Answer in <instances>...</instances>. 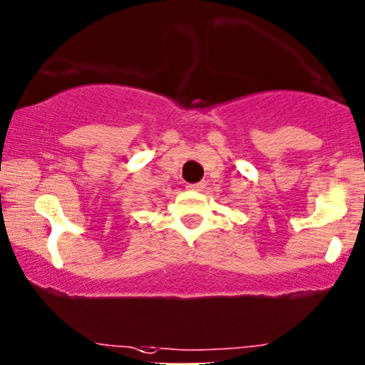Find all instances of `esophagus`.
Instances as JSON below:
<instances>
[{"mask_svg": "<svg viewBox=\"0 0 365 365\" xmlns=\"http://www.w3.org/2000/svg\"><path fill=\"white\" fill-rule=\"evenodd\" d=\"M187 189H189V190H202L204 189V183L202 182L192 183V185H187Z\"/></svg>", "mask_w": 365, "mask_h": 365, "instance_id": "34e87169", "label": "esophagus"}]
</instances>
